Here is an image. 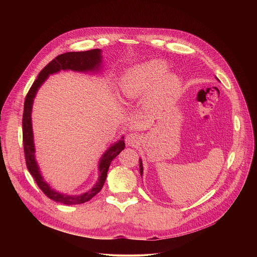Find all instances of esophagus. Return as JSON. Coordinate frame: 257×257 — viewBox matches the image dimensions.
I'll list each match as a JSON object with an SVG mask.
<instances>
[{"instance_id": "1", "label": "esophagus", "mask_w": 257, "mask_h": 257, "mask_svg": "<svg viewBox=\"0 0 257 257\" xmlns=\"http://www.w3.org/2000/svg\"><path fill=\"white\" fill-rule=\"evenodd\" d=\"M140 136L135 134V133H131L128 135H126L125 137V144L128 146V147H137L139 144H140Z\"/></svg>"}]
</instances>
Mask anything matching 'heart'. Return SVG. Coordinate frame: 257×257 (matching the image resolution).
<instances>
[{"instance_id":"obj_1","label":"heart","mask_w":257,"mask_h":257,"mask_svg":"<svg viewBox=\"0 0 257 257\" xmlns=\"http://www.w3.org/2000/svg\"><path fill=\"white\" fill-rule=\"evenodd\" d=\"M167 70L166 63L160 60L132 66L122 74L119 81L122 96L127 100H136L147 94V107L160 110L179 94L182 84L177 74Z\"/></svg>"}]
</instances>
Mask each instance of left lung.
<instances>
[{
    "mask_svg": "<svg viewBox=\"0 0 257 257\" xmlns=\"http://www.w3.org/2000/svg\"><path fill=\"white\" fill-rule=\"evenodd\" d=\"M218 79V78H217ZM219 80V79H218ZM140 172H141V175L143 176V173H144V166H143V161L142 159H140Z\"/></svg>",
    "mask_w": 257,
    "mask_h": 257,
    "instance_id": "left-lung-1",
    "label": "left lung"
}]
</instances>
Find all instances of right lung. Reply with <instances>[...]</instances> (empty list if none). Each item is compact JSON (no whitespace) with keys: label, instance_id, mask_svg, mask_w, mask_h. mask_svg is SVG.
<instances>
[{"label":"right lung","instance_id":"1","mask_svg":"<svg viewBox=\"0 0 257 257\" xmlns=\"http://www.w3.org/2000/svg\"><path fill=\"white\" fill-rule=\"evenodd\" d=\"M102 58L103 56L101 49H92L80 52H66L56 56L39 72L37 80L34 82L26 97L23 115V141L27 167L41 191L49 199L57 203H62L64 205L83 204L92 199L101 191L106 181L110 162L119 154L122 149H124L123 137H121L120 140L111 145L101 156L98 163L99 178L90 190L80 195H67L60 193L55 189H52L50 185L44 180L36 159V147L32 122L34 101L37 96V91L45 82V80L49 77V75L68 70L81 73H99L102 68Z\"/></svg>","mask_w":257,"mask_h":257}]
</instances>
